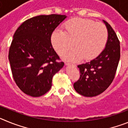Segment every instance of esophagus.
<instances>
[{
  "label": "esophagus",
  "instance_id": "esophagus-1",
  "mask_svg": "<svg viewBox=\"0 0 128 128\" xmlns=\"http://www.w3.org/2000/svg\"><path fill=\"white\" fill-rule=\"evenodd\" d=\"M65 65H70V63H67V62H66V63H65ZM72 66H76V65H74V64H72Z\"/></svg>",
  "mask_w": 128,
  "mask_h": 128
}]
</instances>
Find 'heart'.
Wrapping results in <instances>:
<instances>
[{"instance_id": "heart-1", "label": "heart", "mask_w": 128, "mask_h": 128, "mask_svg": "<svg viewBox=\"0 0 128 128\" xmlns=\"http://www.w3.org/2000/svg\"><path fill=\"white\" fill-rule=\"evenodd\" d=\"M64 28L65 31L57 29L52 32L50 42L60 56L74 45L76 48L64 56L66 60L79 62L83 58L92 60L99 56L106 47L108 31L104 24L92 19L75 18L67 20Z\"/></svg>"}]
</instances>
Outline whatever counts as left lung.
<instances>
[{
  "label": "left lung",
  "instance_id": "1",
  "mask_svg": "<svg viewBox=\"0 0 128 128\" xmlns=\"http://www.w3.org/2000/svg\"><path fill=\"white\" fill-rule=\"evenodd\" d=\"M108 31L105 48L90 62L78 65L80 79L74 83L78 94L85 97H94L102 93L112 82L120 60V42L110 25L103 20Z\"/></svg>",
  "mask_w": 128,
  "mask_h": 128
}]
</instances>
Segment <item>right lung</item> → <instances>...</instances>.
Masks as SVG:
<instances>
[{"label": "right lung", "mask_w": 128, "mask_h": 128, "mask_svg": "<svg viewBox=\"0 0 128 128\" xmlns=\"http://www.w3.org/2000/svg\"><path fill=\"white\" fill-rule=\"evenodd\" d=\"M66 16L52 14L26 20L13 36L9 50L11 72L19 88L31 97L46 94L64 65L50 42L52 32Z\"/></svg>", "instance_id": "right-lung-1"}]
</instances>
